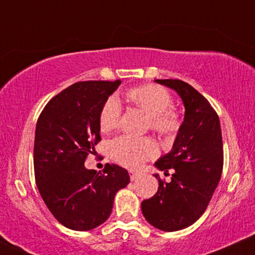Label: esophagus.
Masks as SVG:
<instances>
[{
    "label": "esophagus",
    "instance_id": "34e87169",
    "mask_svg": "<svg viewBox=\"0 0 255 255\" xmlns=\"http://www.w3.org/2000/svg\"><path fill=\"white\" fill-rule=\"evenodd\" d=\"M129 176H130V180H131V181H134V180H136L137 178H138V176H140V175H138V174L137 173H133V172H129Z\"/></svg>",
    "mask_w": 255,
    "mask_h": 255
}]
</instances>
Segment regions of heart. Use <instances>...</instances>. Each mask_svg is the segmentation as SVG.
<instances>
[{
  "mask_svg": "<svg viewBox=\"0 0 255 255\" xmlns=\"http://www.w3.org/2000/svg\"><path fill=\"white\" fill-rule=\"evenodd\" d=\"M126 99L148 117L147 127L163 138H173L181 129L182 117L173 107V98L163 87L147 83L127 90ZM122 108L120 101L111 96L105 101L99 115L102 133H111L120 125ZM157 146L151 137H131L124 135L109 143V155L126 168L137 169L144 161L157 155Z\"/></svg>",
  "mask_w": 255,
  "mask_h": 255,
  "instance_id": "1",
  "label": "heart"
}]
</instances>
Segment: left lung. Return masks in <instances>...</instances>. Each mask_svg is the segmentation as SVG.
<instances>
[{
    "mask_svg": "<svg viewBox=\"0 0 255 255\" xmlns=\"http://www.w3.org/2000/svg\"><path fill=\"white\" fill-rule=\"evenodd\" d=\"M178 92L186 113L173 149L157 160L161 170H173L172 181L159 180V189L141 204L154 227L175 232L191 226L204 214L220 181L224 147L220 121L208 100L181 80H155Z\"/></svg>",
    "mask_w": 255,
    "mask_h": 255,
    "instance_id": "obj_1",
    "label": "left lung"
}]
</instances>
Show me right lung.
<instances>
[{"mask_svg": "<svg viewBox=\"0 0 255 255\" xmlns=\"http://www.w3.org/2000/svg\"><path fill=\"white\" fill-rule=\"evenodd\" d=\"M120 83H74L50 99L37 119L35 181L51 214L69 230L89 231L104 224L117 192L129 183L127 170L114 163H106L102 172L85 168L101 141L100 111Z\"/></svg>", "mask_w": 255, "mask_h": 255, "instance_id": "add662e5", "label": "right lung"}]
</instances>
